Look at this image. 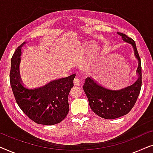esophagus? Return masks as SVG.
<instances>
[{
    "instance_id": "34e87169",
    "label": "esophagus",
    "mask_w": 153,
    "mask_h": 153,
    "mask_svg": "<svg viewBox=\"0 0 153 153\" xmlns=\"http://www.w3.org/2000/svg\"><path fill=\"white\" fill-rule=\"evenodd\" d=\"M73 82H74V84L75 85H79V83H80V80H79V79H78V78H75L74 79V81H73Z\"/></svg>"
}]
</instances>
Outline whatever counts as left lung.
Masks as SVG:
<instances>
[{
  "instance_id": "8db88e82",
  "label": "left lung",
  "mask_w": 153,
  "mask_h": 153,
  "mask_svg": "<svg viewBox=\"0 0 153 153\" xmlns=\"http://www.w3.org/2000/svg\"><path fill=\"white\" fill-rule=\"evenodd\" d=\"M123 40L132 46L136 58L139 61L137 72L139 78L129 86L119 90H113L102 85L91 77L85 79L83 91L88 100L93 111L101 118L115 119L125 116L134 105L141 88V64L135 42L125 34L118 33Z\"/></svg>"
}]
</instances>
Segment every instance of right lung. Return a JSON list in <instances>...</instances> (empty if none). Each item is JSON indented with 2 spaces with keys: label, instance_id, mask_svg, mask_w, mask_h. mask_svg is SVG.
Returning a JSON list of instances; mask_svg holds the SVG:
<instances>
[{
  "label": "right lung",
  "instance_id": "right-lung-1",
  "mask_svg": "<svg viewBox=\"0 0 153 153\" xmlns=\"http://www.w3.org/2000/svg\"><path fill=\"white\" fill-rule=\"evenodd\" d=\"M22 44L12 56L10 79L16 102L23 112L36 123L53 125L65 119L69 112L68 95L73 87L76 74L56 79L43 86L28 88L22 83L19 75Z\"/></svg>",
  "mask_w": 153,
  "mask_h": 153
}]
</instances>
